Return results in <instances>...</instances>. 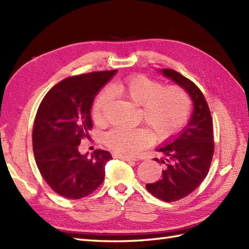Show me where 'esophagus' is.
Wrapping results in <instances>:
<instances>
[{"mask_svg": "<svg viewBox=\"0 0 249 249\" xmlns=\"http://www.w3.org/2000/svg\"><path fill=\"white\" fill-rule=\"evenodd\" d=\"M113 157L120 158V160H126V161H136L135 158L127 157V156H123V155H119V154H114V155H113Z\"/></svg>", "mask_w": 249, "mask_h": 249, "instance_id": "esophagus-1", "label": "esophagus"}]
</instances>
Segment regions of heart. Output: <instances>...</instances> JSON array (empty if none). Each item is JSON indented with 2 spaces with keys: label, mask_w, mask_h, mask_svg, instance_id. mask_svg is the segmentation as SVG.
<instances>
[{
  "label": "heart",
  "mask_w": 249,
  "mask_h": 249,
  "mask_svg": "<svg viewBox=\"0 0 249 249\" xmlns=\"http://www.w3.org/2000/svg\"><path fill=\"white\" fill-rule=\"evenodd\" d=\"M112 94L140 106L139 122L146 128L114 127L104 136L110 150L123 156H133L156 141L163 142L178 134L186 123L192 108L188 93L178 86L163 87L160 81L145 75H133L113 83ZM110 102L108 91H102L92 106L95 123L105 121V110Z\"/></svg>",
  "instance_id": "1"
}]
</instances>
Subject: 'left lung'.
Instances as JSON below:
<instances>
[{
	"instance_id": "left-lung-1",
	"label": "left lung",
	"mask_w": 249,
	"mask_h": 249,
	"mask_svg": "<svg viewBox=\"0 0 249 249\" xmlns=\"http://www.w3.org/2000/svg\"><path fill=\"white\" fill-rule=\"evenodd\" d=\"M166 77L187 91L194 102V113L188 125L170 143L160 147L163 165L161 178L145 187L157 199L172 202L192 194L208 176L214 154L213 120L204 95L196 84L181 73L163 68Z\"/></svg>"
}]
</instances>
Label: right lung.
<instances>
[{
    "label": "right lung",
    "mask_w": 249,
    "mask_h": 249,
    "mask_svg": "<svg viewBox=\"0 0 249 249\" xmlns=\"http://www.w3.org/2000/svg\"><path fill=\"white\" fill-rule=\"evenodd\" d=\"M114 71L68 77L45 95L33 126V152L37 168L52 190L68 199L95 192L105 178L108 151L95 150L88 157L78 146L93 127L91 109L95 95Z\"/></svg>",
    "instance_id": "obj_1"
}]
</instances>
